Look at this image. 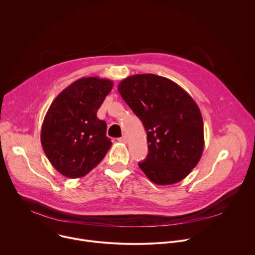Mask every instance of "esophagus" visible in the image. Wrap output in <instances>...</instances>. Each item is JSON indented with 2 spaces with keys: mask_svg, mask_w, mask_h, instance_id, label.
I'll list each match as a JSON object with an SVG mask.
<instances>
[{
  "mask_svg": "<svg viewBox=\"0 0 255 255\" xmlns=\"http://www.w3.org/2000/svg\"><path fill=\"white\" fill-rule=\"evenodd\" d=\"M118 141L119 142H122V143H127V137L126 136H122V137H120V138H118Z\"/></svg>",
  "mask_w": 255,
  "mask_h": 255,
  "instance_id": "34e87169",
  "label": "esophagus"
}]
</instances>
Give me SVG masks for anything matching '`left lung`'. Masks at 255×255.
Segmentation results:
<instances>
[{"mask_svg":"<svg viewBox=\"0 0 255 255\" xmlns=\"http://www.w3.org/2000/svg\"><path fill=\"white\" fill-rule=\"evenodd\" d=\"M118 91L147 134L148 154L138 165L152 183L183 180L200 161L204 124L194 99L174 82L153 74L130 76Z\"/></svg>","mask_w":255,"mask_h":255,"instance_id":"8db88e82","label":"left lung"}]
</instances>
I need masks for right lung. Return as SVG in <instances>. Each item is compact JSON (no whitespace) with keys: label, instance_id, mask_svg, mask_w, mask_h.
<instances>
[{"label":"right lung","instance_id":"1","mask_svg":"<svg viewBox=\"0 0 255 255\" xmlns=\"http://www.w3.org/2000/svg\"><path fill=\"white\" fill-rule=\"evenodd\" d=\"M113 82L82 78L51 103L41 127L42 148L52 166L69 178L85 176L110 149L107 124L97 117Z\"/></svg>","mask_w":255,"mask_h":255}]
</instances>
